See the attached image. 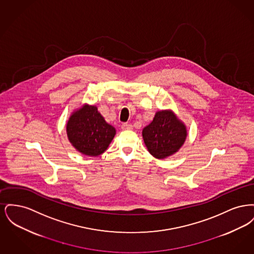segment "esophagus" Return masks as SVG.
<instances>
[{
  "label": "esophagus",
  "instance_id": "esophagus-1",
  "mask_svg": "<svg viewBox=\"0 0 254 254\" xmlns=\"http://www.w3.org/2000/svg\"><path fill=\"white\" fill-rule=\"evenodd\" d=\"M122 129L123 130H131L133 128L132 125L130 124H127V123H125L121 126Z\"/></svg>",
  "mask_w": 254,
  "mask_h": 254
}]
</instances>
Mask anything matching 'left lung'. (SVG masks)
I'll use <instances>...</instances> for the list:
<instances>
[{
  "label": "left lung",
  "mask_w": 254,
  "mask_h": 254,
  "mask_svg": "<svg viewBox=\"0 0 254 254\" xmlns=\"http://www.w3.org/2000/svg\"><path fill=\"white\" fill-rule=\"evenodd\" d=\"M143 139L153 157L165 159L176 153L187 138V127L171 110L157 111L143 129Z\"/></svg>",
  "instance_id": "left-lung-1"
}]
</instances>
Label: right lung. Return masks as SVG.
<instances>
[{"label":"right lung","mask_w":254,"mask_h":254,"mask_svg":"<svg viewBox=\"0 0 254 254\" xmlns=\"http://www.w3.org/2000/svg\"><path fill=\"white\" fill-rule=\"evenodd\" d=\"M66 133L69 142L79 152L98 156L108 149L116 130L105 121L97 107L85 105L69 117Z\"/></svg>","instance_id":"obj_1"}]
</instances>
